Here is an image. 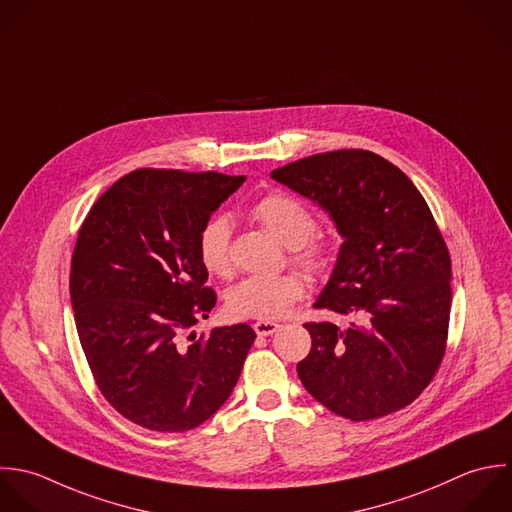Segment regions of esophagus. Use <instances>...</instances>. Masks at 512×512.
Wrapping results in <instances>:
<instances>
[{
	"instance_id": "esophagus-1",
	"label": "esophagus",
	"mask_w": 512,
	"mask_h": 512,
	"mask_svg": "<svg viewBox=\"0 0 512 512\" xmlns=\"http://www.w3.org/2000/svg\"><path fill=\"white\" fill-rule=\"evenodd\" d=\"M279 327H281V325L275 323V321H257V323L253 325L255 333H257L259 337H269V335H273Z\"/></svg>"
}]
</instances>
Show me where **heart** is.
Returning a JSON list of instances; mask_svg holds the SVG:
<instances>
[{"label":"heart","mask_w":512,"mask_h":512,"mask_svg":"<svg viewBox=\"0 0 512 512\" xmlns=\"http://www.w3.org/2000/svg\"><path fill=\"white\" fill-rule=\"evenodd\" d=\"M267 231H271L291 251V259L313 277H327L337 263L333 239L315 229L313 209L285 191H271L257 199L251 207ZM197 257L209 275L229 279L231 261V229L227 219L213 217L197 233ZM305 295V281L299 273L289 271L271 277H249L237 283L225 299V311L231 319L271 321L285 315Z\"/></svg>","instance_id":"obj_1"}]
</instances>
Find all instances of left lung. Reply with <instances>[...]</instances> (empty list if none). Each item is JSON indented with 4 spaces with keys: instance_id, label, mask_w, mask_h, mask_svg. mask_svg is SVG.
<instances>
[{
    "instance_id": "obj_1",
    "label": "left lung",
    "mask_w": 512,
    "mask_h": 512,
    "mask_svg": "<svg viewBox=\"0 0 512 512\" xmlns=\"http://www.w3.org/2000/svg\"><path fill=\"white\" fill-rule=\"evenodd\" d=\"M271 177L327 209L345 239L315 309L351 323L303 325L311 351L297 365L301 383L355 423L409 407L443 363L453 299L451 255L425 197L367 149L309 155Z\"/></svg>"
}]
</instances>
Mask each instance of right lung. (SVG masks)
Listing matches in <instances>:
<instances>
[{"label": "right lung", "mask_w": 512, "mask_h": 512, "mask_svg": "<svg viewBox=\"0 0 512 512\" xmlns=\"http://www.w3.org/2000/svg\"><path fill=\"white\" fill-rule=\"evenodd\" d=\"M243 181L135 169L93 203L77 233L69 291L81 349L105 401L143 429L191 431L239 381L255 341L249 325L185 335L217 301L197 233Z\"/></svg>", "instance_id": "1"}]
</instances>
